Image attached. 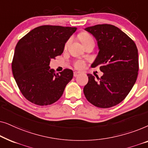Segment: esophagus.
I'll list each match as a JSON object with an SVG mask.
<instances>
[{"label": "esophagus", "mask_w": 148, "mask_h": 148, "mask_svg": "<svg viewBox=\"0 0 148 148\" xmlns=\"http://www.w3.org/2000/svg\"><path fill=\"white\" fill-rule=\"evenodd\" d=\"M81 74L80 72H78V71H75L73 73V75H74V77H77L79 75Z\"/></svg>", "instance_id": "34e87169"}]
</instances>
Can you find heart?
I'll return each mask as SVG.
<instances>
[{
	"instance_id": "b5f03b06",
	"label": "heart",
	"mask_w": 148,
	"mask_h": 148,
	"mask_svg": "<svg viewBox=\"0 0 148 148\" xmlns=\"http://www.w3.org/2000/svg\"><path fill=\"white\" fill-rule=\"evenodd\" d=\"M79 38L81 42H82L83 44L86 43V42H87L91 41V40H93L92 38L91 37V36L89 35L88 34L84 33H84L80 34L79 36ZM69 42H70V40H69V41L66 42L65 44V47L67 46L69 43ZM84 66H85V62L84 61H82V60H77V61H76L75 62V66L77 69H82L84 67Z\"/></svg>"
}]
</instances>
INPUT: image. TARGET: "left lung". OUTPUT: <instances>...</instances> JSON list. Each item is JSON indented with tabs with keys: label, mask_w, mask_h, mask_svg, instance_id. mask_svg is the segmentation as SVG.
<instances>
[{
	"label": "left lung",
	"mask_w": 148,
	"mask_h": 148,
	"mask_svg": "<svg viewBox=\"0 0 148 148\" xmlns=\"http://www.w3.org/2000/svg\"><path fill=\"white\" fill-rule=\"evenodd\" d=\"M97 40L99 52L92 67L100 66L104 73L98 81L88 74L84 88L87 100L99 108H107L122 102L137 80L138 50L135 42L123 31L110 24L85 28Z\"/></svg>",
	"instance_id": "left-lung-1"
}]
</instances>
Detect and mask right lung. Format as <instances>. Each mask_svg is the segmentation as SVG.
<instances>
[{
  "label": "right lung",
  "instance_id": "1",
  "mask_svg": "<svg viewBox=\"0 0 148 148\" xmlns=\"http://www.w3.org/2000/svg\"><path fill=\"white\" fill-rule=\"evenodd\" d=\"M77 27L42 25L34 28L17 42L12 71L23 96L33 104L46 106L62 96L73 72L58 73L49 66L51 59L63 52L64 45Z\"/></svg>",
  "mask_w": 148,
  "mask_h": 148
}]
</instances>
